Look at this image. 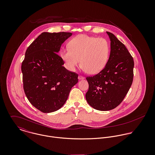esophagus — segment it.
Masks as SVG:
<instances>
[{
    "label": "esophagus",
    "instance_id": "34e87169",
    "mask_svg": "<svg viewBox=\"0 0 155 155\" xmlns=\"http://www.w3.org/2000/svg\"><path fill=\"white\" fill-rule=\"evenodd\" d=\"M84 78H84V76H81V75H79V76H78V79H80V80H81V79H84Z\"/></svg>",
    "mask_w": 155,
    "mask_h": 155
}]
</instances>
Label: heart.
I'll return each mask as SVG.
<instances>
[{
    "mask_svg": "<svg viewBox=\"0 0 155 155\" xmlns=\"http://www.w3.org/2000/svg\"><path fill=\"white\" fill-rule=\"evenodd\" d=\"M61 52L67 68L74 71L80 65L89 74H96L106 66L109 57L110 45L103 38L79 35L68 43Z\"/></svg>",
    "mask_w": 155,
    "mask_h": 155,
    "instance_id": "1",
    "label": "heart"
}]
</instances>
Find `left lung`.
<instances>
[{
  "label": "left lung",
  "mask_w": 155,
  "mask_h": 155,
  "mask_svg": "<svg viewBox=\"0 0 155 155\" xmlns=\"http://www.w3.org/2000/svg\"><path fill=\"white\" fill-rule=\"evenodd\" d=\"M110 57L98 73L87 77L88 91L86 100L94 109L110 110L124 100L133 81L134 62L126 46L110 32Z\"/></svg>",
  "instance_id": "1"
}]
</instances>
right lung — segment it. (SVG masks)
<instances>
[{
	"label": "right lung",
	"mask_w": 155,
	"mask_h": 155,
	"mask_svg": "<svg viewBox=\"0 0 155 155\" xmlns=\"http://www.w3.org/2000/svg\"><path fill=\"white\" fill-rule=\"evenodd\" d=\"M71 35L44 32L26 50L21 64L23 88L30 103L43 113L60 109L78 82V74L67 70L57 53Z\"/></svg>",
	"instance_id": "right-lung-1"
}]
</instances>
